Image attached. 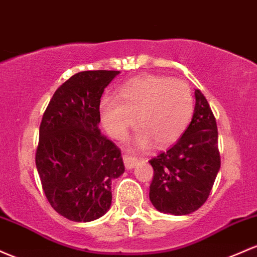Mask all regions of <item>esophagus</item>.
Wrapping results in <instances>:
<instances>
[{
  "label": "esophagus",
  "instance_id": "esophagus-1",
  "mask_svg": "<svg viewBox=\"0 0 257 257\" xmlns=\"http://www.w3.org/2000/svg\"><path fill=\"white\" fill-rule=\"evenodd\" d=\"M123 161H124V166H125L126 170H132V168L135 167V165L138 163L137 157L131 156V155H124L123 156Z\"/></svg>",
  "mask_w": 257,
  "mask_h": 257
}]
</instances>
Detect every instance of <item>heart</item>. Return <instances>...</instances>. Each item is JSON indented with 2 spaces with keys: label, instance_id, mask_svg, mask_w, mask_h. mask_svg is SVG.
<instances>
[{
  "label": "heart",
  "instance_id": "1",
  "mask_svg": "<svg viewBox=\"0 0 257 257\" xmlns=\"http://www.w3.org/2000/svg\"><path fill=\"white\" fill-rule=\"evenodd\" d=\"M193 112L188 83L161 75L135 78L120 87L118 97L105 96L100 103L101 122L115 139L125 137L137 118L142 131L132 146L138 150L149 148L152 140L159 146L176 143L187 131Z\"/></svg>",
  "mask_w": 257,
  "mask_h": 257
}]
</instances>
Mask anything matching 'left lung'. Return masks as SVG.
I'll list each match as a JSON object with an SVG mask.
<instances>
[{"instance_id":"8db88e82","label":"left lung","mask_w":257,"mask_h":257,"mask_svg":"<svg viewBox=\"0 0 257 257\" xmlns=\"http://www.w3.org/2000/svg\"><path fill=\"white\" fill-rule=\"evenodd\" d=\"M195 101L182 138L149 161L154 168L149 196L160 212L183 216L201 207L221 167L216 118L200 90Z\"/></svg>"}]
</instances>
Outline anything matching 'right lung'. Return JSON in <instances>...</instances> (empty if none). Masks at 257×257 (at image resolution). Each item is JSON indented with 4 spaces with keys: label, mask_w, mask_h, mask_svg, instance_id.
Instances as JSON below:
<instances>
[{
    "label": "right lung",
    "mask_w": 257,
    "mask_h": 257,
    "mask_svg": "<svg viewBox=\"0 0 257 257\" xmlns=\"http://www.w3.org/2000/svg\"><path fill=\"white\" fill-rule=\"evenodd\" d=\"M118 70L79 72L56 90L42 115L35 163L53 210L74 222L108 211L112 180L124 173L120 150L98 129L105 87Z\"/></svg>",
    "instance_id": "obj_1"
}]
</instances>
